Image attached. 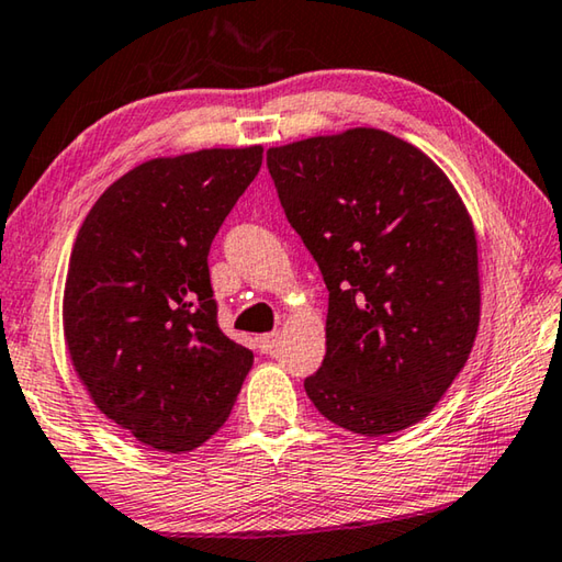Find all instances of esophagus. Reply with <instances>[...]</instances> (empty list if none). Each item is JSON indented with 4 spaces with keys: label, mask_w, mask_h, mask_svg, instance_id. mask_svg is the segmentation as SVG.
Returning a JSON list of instances; mask_svg holds the SVG:
<instances>
[{
    "label": "esophagus",
    "mask_w": 562,
    "mask_h": 562,
    "mask_svg": "<svg viewBox=\"0 0 562 562\" xmlns=\"http://www.w3.org/2000/svg\"><path fill=\"white\" fill-rule=\"evenodd\" d=\"M276 346H279V333H263V336L259 338V350L263 352V356H273Z\"/></svg>",
    "instance_id": "34e87169"
}]
</instances>
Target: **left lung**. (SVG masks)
Returning a JSON list of instances; mask_svg holds the SVG:
<instances>
[{"mask_svg": "<svg viewBox=\"0 0 562 562\" xmlns=\"http://www.w3.org/2000/svg\"><path fill=\"white\" fill-rule=\"evenodd\" d=\"M266 167L328 289L326 358L306 395L366 437L425 419L479 330L476 234L454 184L375 127L271 147Z\"/></svg>", "mask_w": 562, "mask_h": 562, "instance_id": "obj_1", "label": "left lung"}]
</instances>
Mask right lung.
<instances>
[{
	"label": "right lung",
	"instance_id": "1",
	"mask_svg": "<svg viewBox=\"0 0 562 562\" xmlns=\"http://www.w3.org/2000/svg\"><path fill=\"white\" fill-rule=\"evenodd\" d=\"M261 145L137 165L78 229L64 333L95 407L143 445L180 454L220 429L254 352L216 323L210 246L259 175Z\"/></svg>",
	"mask_w": 562,
	"mask_h": 562
}]
</instances>
